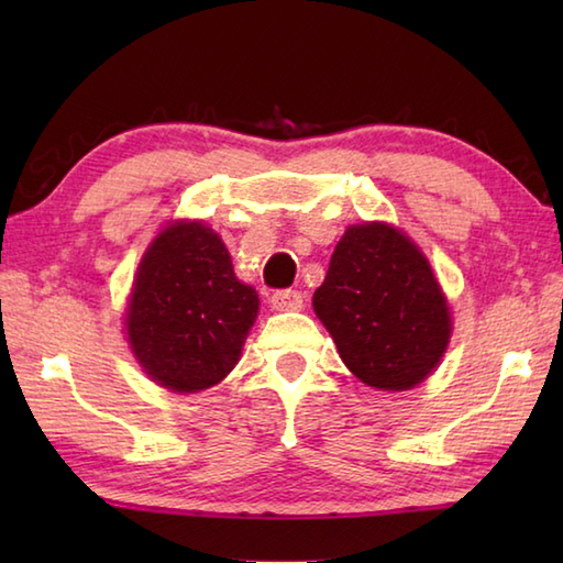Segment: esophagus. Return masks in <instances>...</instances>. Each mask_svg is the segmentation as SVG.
Here are the masks:
<instances>
[{
    "instance_id": "1",
    "label": "esophagus",
    "mask_w": 563,
    "mask_h": 563,
    "mask_svg": "<svg viewBox=\"0 0 563 563\" xmlns=\"http://www.w3.org/2000/svg\"><path fill=\"white\" fill-rule=\"evenodd\" d=\"M271 307L278 309V312H297V309H302V292H297V290L273 292Z\"/></svg>"
}]
</instances>
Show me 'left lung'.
<instances>
[{"mask_svg":"<svg viewBox=\"0 0 563 563\" xmlns=\"http://www.w3.org/2000/svg\"><path fill=\"white\" fill-rule=\"evenodd\" d=\"M312 305L341 361L367 387L421 385L448 351L452 319L433 268L387 222L345 230Z\"/></svg>","mask_w":563,"mask_h":563,"instance_id":"left-lung-1","label":"left lung"}]
</instances>
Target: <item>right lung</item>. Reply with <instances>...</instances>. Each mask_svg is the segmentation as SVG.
Segmentation results:
<instances>
[{"mask_svg":"<svg viewBox=\"0 0 563 563\" xmlns=\"http://www.w3.org/2000/svg\"><path fill=\"white\" fill-rule=\"evenodd\" d=\"M256 314L258 295L236 280L220 234L200 220H178L140 261L125 331L152 382L194 394L232 373Z\"/></svg>","mask_w":563,"mask_h":563,"instance_id":"1","label":"right lung"}]
</instances>
